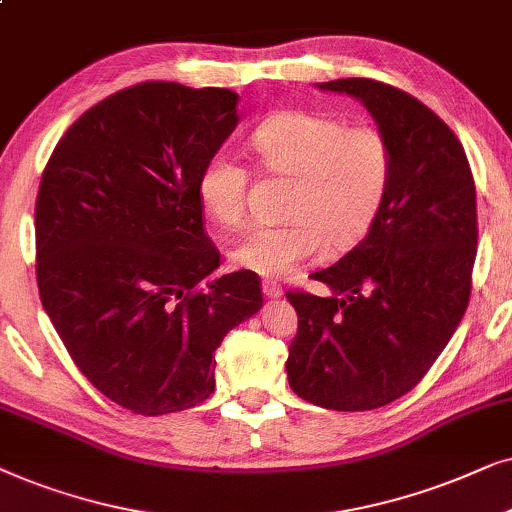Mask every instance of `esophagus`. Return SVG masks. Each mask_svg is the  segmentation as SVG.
Returning a JSON list of instances; mask_svg holds the SVG:
<instances>
[{"label": "esophagus", "mask_w": 512, "mask_h": 512, "mask_svg": "<svg viewBox=\"0 0 512 512\" xmlns=\"http://www.w3.org/2000/svg\"><path fill=\"white\" fill-rule=\"evenodd\" d=\"M262 290H264V295H267V297H281L283 295L281 283L274 281V278H264Z\"/></svg>", "instance_id": "obj_1"}]
</instances>
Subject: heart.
Masks as SVG:
<instances>
[{
  "label": "heart",
  "instance_id": "b5f03b06",
  "mask_svg": "<svg viewBox=\"0 0 512 512\" xmlns=\"http://www.w3.org/2000/svg\"><path fill=\"white\" fill-rule=\"evenodd\" d=\"M250 147L269 175L292 185L278 227L250 231L231 250L238 267L262 276H285L327 245L349 250L379 220L393 180V152L374 126H349L318 112H281L262 121ZM201 208L224 229L248 217V170L229 152L203 163L196 185Z\"/></svg>",
  "mask_w": 512,
  "mask_h": 512
}]
</instances>
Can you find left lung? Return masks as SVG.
I'll return each mask as SVG.
<instances>
[{
	"label": "left lung",
	"mask_w": 512,
	"mask_h": 512,
	"mask_svg": "<svg viewBox=\"0 0 512 512\" xmlns=\"http://www.w3.org/2000/svg\"><path fill=\"white\" fill-rule=\"evenodd\" d=\"M318 88L363 102L391 145L393 180L370 234L311 274L335 295L285 292L299 318L285 367L299 398L365 412L412 391L468 309L475 180L452 128L414 95L374 79Z\"/></svg>",
	"instance_id": "left-lung-1"
}]
</instances>
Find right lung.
<instances>
[{
	"mask_svg": "<svg viewBox=\"0 0 512 512\" xmlns=\"http://www.w3.org/2000/svg\"><path fill=\"white\" fill-rule=\"evenodd\" d=\"M238 95L142 81L67 128L39 185L37 285L79 372L135 414L215 391V351L262 306L260 276H215L196 194L236 128Z\"/></svg>",
	"mask_w": 512,
	"mask_h": 512,
	"instance_id": "add662e5",
	"label": "right lung"
}]
</instances>
